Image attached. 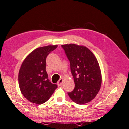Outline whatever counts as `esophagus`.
Wrapping results in <instances>:
<instances>
[{"mask_svg": "<svg viewBox=\"0 0 129 129\" xmlns=\"http://www.w3.org/2000/svg\"><path fill=\"white\" fill-rule=\"evenodd\" d=\"M63 79H60L59 81H58V82H57V85H58V86H61V85H62V83H63Z\"/></svg>", "mask_w": 129, "mask_h": 129, "instance_id": "obj_1", "label": "esophagus"}]
</instances>
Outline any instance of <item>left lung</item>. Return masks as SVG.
Listing matches in <instances>:
<instances>
[{"label": "left lung", "mask_w": 129, "mask_h": 129, "mask_svg": "<svg viewBox=\"0 0 129 129\" xmlns=\"http://www.w3.org/2000/svg\"><path fill=\"white\" fill-rule=\"evenodd\" d=\"M70 61L75 88L68 95L79 105L90 102L99 91L102 74L96 57L85 46L70 44L62 45Z\"/></svg>", "instance_id": "obj_1"}]
</instances>
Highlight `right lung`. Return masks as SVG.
Masks as SVG:
<instances>
[{"label":"right lung","instance_id":"obj_1","mask_svg":"<svg viewBox=\"0 0 129 129\" xmlns=\"http://www.w3.org/2000/svg\"><path fill=\"white\" fill-rule=\"evenodd\" d=\"M57 45L38 48L24 60L19 71L18 84L21 92L28 101L36 104L47 102L57 88L48 78L46 58Z\"/></svg>","mask_w":129,"mask_h":129}]
</instances>
